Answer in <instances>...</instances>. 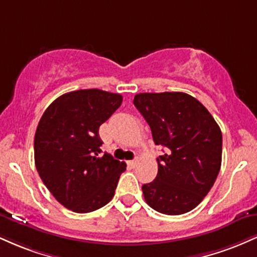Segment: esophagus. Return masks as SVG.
I'll return each mask as SVG.
<instances>
[{
	"label": "esophagus",
	"mask_w": 257,
	"mask_h": 257,
	"mask_svg": "<svg viewBox=\"0 0 257 257\" xmlns=\"http://www.w3.org/2000/svg\"><path fill=\"white\" fill-rule=\"evenodd\" d=\"M137 163H138L137 159H134V161H128V162H126V164H128V166L131 167V168H134L135 166H137Z\"/></svg>",
	"instance_id": "esophagus-1"
}]
</instances>
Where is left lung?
Wrapping results in <instances>:
<instances>
[{"label": "left lung", "instance_id": "1", "mask_svg": "<svg viewBox=\"0 0 257 257\" xmlns=\"http://www.w3.org/2000/svg\"><path fill=\"white\" fill-rule=\"evenodd\" d=\"M135 107L149 123L159 156L158 174L143 185L146 203L166 215L188 213L213 187L221 168L222 134L209 111L181 91L140 93Z\"/></svg>", "mask_w": 257, "mask_h": 257}]
</instances>
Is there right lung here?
I'll return each instance as SVG.
<instances>
[{
  "label": "right lung",
  "mask_w": 257,
  "mask_h": 257,
  "mask_svg": "<svg viewBox=\"0 0 257 257\" xmlns=\"http://www.w3.org/2000/svg\"><path fill=\"white\" fill-rule=\"evenodd\" d=\"M120 94L79 89L55 99L35 134V164L54 198L75 213H90L113 198L126 164L101 153L99 126L122 104Z\"/></svg>",
  "instance_id": "right-lung-1"
}]
</instances>
